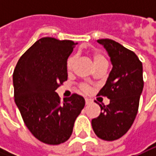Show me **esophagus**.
Segmentation results:
<instances>
[{
	"mask_svg": "<svg viewBox=\"0 0 156 156\" xmlns=\"http://www.w3.org/2000/svg\"><path fill=\"white\" fill-rule=\"evenodd\" d=\"M85 102H86V105L89 104V103L91 102V100H89V99H85Z\"/></svg>",
	"mask_w": 156,
	"mask_h": 156,
	"instance_id": "1",
	"label": "esophagus"
}]
</instances>
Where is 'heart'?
<instances>
[{"label":"heart","instance_id":"heart-1","mask_svg":"<svg viewBox=\"0 0 156 156\" xmlns=\"http://www.w3.org/2000/svg\"><path fill=\"white\" fill-rule=\"evenodd\" d=\"M91 58H92V61H93L94 65V67L98 66V65H101V64H107V60L105 56L98 51H93L91 53ZM75 56L74 55H71L68 58L67 62H66V69L67 71L70 73L72 70H73V68H74V65H75ZM79 90L82 92V93L88 94L91 90V87H89L87 84H85V83H82L79 86Z\"/></svg>","mask_w":156,"mask_h":156}]
</instances>
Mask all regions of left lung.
<instances>
[{
    "mask_svg": "<svg viewBox=\"0 0 156 156\" xmlns=\"http://www.w3.org/2000/svg\"><path fill=\"white\" fill-rule=\"evenodd\" d=\"M110 56L113 69L105 86L98 93L110 100L101 107V114L92 120L95 135L115 141L125 135L135 121L143 89L142 63L135 53L111 39H100Z\"/></svg>",
    "mask_w": 156,
    "mask_h": 156,
    "instance_id": "8db88e82",
    "label": "left lung"
}]
</instances>
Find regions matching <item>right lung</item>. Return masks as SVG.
<instances>
[{"label": "right lung", "instance_id": "1", "mask_svg": "<svg viewBox=\"0 0 156 156\" xmlns=\"http://www.w3.org/2000/svg\"><path fill=\"white\" fill-rule=\"evenodd\" d=\"M77 43L44 37L34 42L15 66V101L23 122L40 141L58 145L72 135L84 98L73 94L61 101L57 87L68 80L66 62Z\"/></svg>", "mask_w": 156, "mask_h": 156}]
</instances>
